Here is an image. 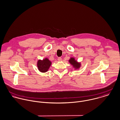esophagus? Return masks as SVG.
I'll list each match as a JSON object with an SVG mask.
<instances>
[{
    "label": "esophagus",
    "mask_w": 120,
    "mask_h": 120,
    "mask_svg": "<svg viewBox=\"0 0 120 120\" xmlns=\"http://www.w3.org/2000/svg\"><path fill=\"white\" fill-rule=\"evenodd\" d=\"M58 60L59 61H61L62 60V59H61V58H60V57L58 58Z\"/></svg>",
    "instance_id": "obj_1"
}]
</instances>
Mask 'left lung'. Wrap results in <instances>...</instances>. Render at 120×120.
Listing matches in <instances>:
<instances>
[{
    "mask_svg": "<svg viewBox=\"0 0 120 120\" xmlns=\"http://www.w3.org/2000/svg\"><path fill=\"white\" fill-rule=\"evenodd\" d=\"M68 61L70 65H71L75 70L80 68L81 66V62H78V61L76 60H75V58L74 57H71L69 60Z\"/></svg>",
    "mask_w": 120,
    "mask_h": 120,
    "instance_id": "8db88e82",
    "label": "left lung"
}]
</instances>
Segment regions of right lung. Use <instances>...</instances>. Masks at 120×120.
Listing matches in <instances>:
<instances>
[{"mask_svg": "<svg viewBox=\"0 0 120 120\" xmlns=\"http://www.w3.org/2000/svg\"><path fill=\"white\" fill-rule=\"evenodd\" d=\"M52 62L47 58L43 60H38L37 62V67L38 70L41 72H46L49 70L51 66Z\"/></svg>", "mask_w": 120, "mask_h": 120, "instance_id": "add662e5", "label": "right lung"}]
</instances>
